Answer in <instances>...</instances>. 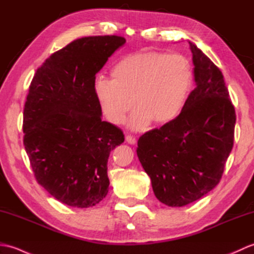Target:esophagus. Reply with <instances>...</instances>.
Wrapping results in <instances>:
<instances>
[{
  "instance_id": "1",
  "label": "esophagus",
  "mask_w": 254,
  "mask_h": 254,
  "mask_svg": "<svg viewBox=\"0 0 254 254\" xmlns=\"http://www.w3.org/2000/svg\"><path fill=\"white\" fill-rule=\"evenodd\" d=\"M126 141H127V144H130V145H134V144L136 143L135 137H133V136H131V135H127V136H126Z\"/></svg>"
}]
</instances>
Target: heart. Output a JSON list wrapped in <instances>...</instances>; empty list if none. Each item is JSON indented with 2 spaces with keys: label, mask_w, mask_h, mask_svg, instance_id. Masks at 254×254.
Listing matches in <instances>:
<instances>
[{
  "label": "heart",
  "mask_w": 254,
  "mask_h": 254,
  "mask_svg": "<svg viewBox=\"0 0 254 254\" xmlns=\"http://www.w3.org/2000/svg\"><path fill=\"white\" fill-rule=\"evenodd\" d=\"M113 77L98 75L94 93L106 119L121 124L135 105L128 127L143 130L153 121L161 126L180 115L194 85L190 60L180 53L139 52L124 57Z\"/></svg>",
  "instance_id": "obj_1"
}]
</instances>
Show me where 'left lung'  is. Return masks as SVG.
<instances>
[{
  "instance_id": "obj_1",
  "label": "left lung",
  "mask_w": 254,
  "mask_h": 254,
  "mask_svg": "<svg viewBox=\"0 0 254 254\" xmlns=\"http://www.w3.org/2000/svg\"><path fill=\"white\" fill-rule=\"evenodd\" d=\"M188 42L195 88L180 115L145 133L136 148L155 196L171 207L185 206L212 191L234 145L236 113L223 74Z\"/></svg>"
}]
</instances>
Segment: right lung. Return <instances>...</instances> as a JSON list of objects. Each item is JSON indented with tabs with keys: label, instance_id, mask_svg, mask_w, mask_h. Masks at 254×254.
<instances>
[{
	"label": "right lung",
	"instance_id": "1",
	"mask_svg": "<svg viewBox=\"0 0 254 254\" xmlns=\"http://www.w3.org/2000/svg\"><path fill=\"white\" fill-rule=\"evenodd\" d=\"M126 44L119 36L84 37L37 69L24 108V145L38 183L68 206L86 208L108 194V158L124 142L102 121L96 74Z\"/></svg>",
	"mask_w": 254,
	"mask_h": 254
}]
</instances>
